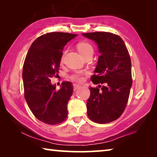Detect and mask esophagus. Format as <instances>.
<instances>
[{"mask_svg":"<svg viewBox=\"0 0 157 157\" xmlns=\"http://www.w3.org/2000/svg\"><path fill=\"white\" fill-rule=\"evenodd\" d=\"M81 86L80 85H78V84H73V90L74 91H77L78 89H79L81 88Z\"/></svg>","mask_w":157,"mask_h":157,"instance_id":"1","label":"esophagus"}]
</instances>
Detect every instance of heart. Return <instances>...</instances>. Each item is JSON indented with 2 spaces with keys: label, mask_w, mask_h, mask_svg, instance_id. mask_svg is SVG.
I'll return each instance as SVG.
<instances>
[{
  "label": "heart",
  "mask_w": 157,
  "mask_h": 157,
  "mask_svg": "<svg viewBox=\"0 0 157 157\" xmlns=\"http://www.w3.org/2000/svg\"><path fill=\"white\" fill-rule=\"evenodd\" d=\"M77 48H78L79 52L80 53L83 57L86 54V53H88L90 50H93V48L91 46V45L89 44V43H87V42H84V41H82L78 43V45H77ZM63 55L62 57V60L63 59ZM71 78L72 80L78 82H80L83 80L82 73L80 72H77L73 74V75L71 76Z\"/></svg>",
  "instance_id": "obj_1"
}]
</instances>
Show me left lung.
Returning a JSON list of instances; mask_svg holds the SVG:
<instances>
[{
    "instance_id": "1",
    "label": "left lung",
    "mask_w": 157,
    "mask_h": 157,
    "mask_svg": "<svg viewBox=\"0 0 157 157\" xmlns=\"http://www.w3.org/2000/svg\"><path fill=\"white\" fill-rule=\"evenodd\" d=\"M98 45L100 56L91 81L98 87H89L87 115L97 123H111L123 113L132 85L131 59L123 39L106 32L82 33ZM103 84L100 89V84Z\"/></svg>"
}]
</instances>
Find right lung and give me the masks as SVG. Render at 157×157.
<instances>
[{
  "label": "right lung",
  "instance_id": "obj_1",
  "mask_svg": "<svg viewBox=\"0 0 157 157\" xmlns=\"http://www.w3.org/2000/svg\"><path fill=\"white\" fill-rule=\"evenodd\" d=\"M77 36L58 32L45 34L32 44L26 55L22 75L25 99L34 116L44 123L59 124L67 117L72 83L63 82L57 91L50 78L59 73L63 48Z\"/></svg>",
  "mask_w": 157,
  "mask_h": 157
}]
</instances>
